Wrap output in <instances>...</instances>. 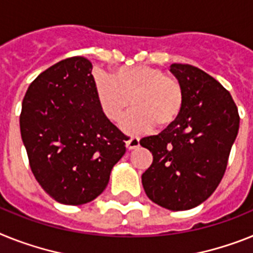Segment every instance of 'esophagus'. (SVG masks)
<instances>
[{
	"mask_svg": "<svg viewBox=\"0 0 253 253\" xmlns=\"http://www.w3.org/2000/svg\"><path fill=\"white\" fill-rule=\"evenodd\" d=\"M139 145H140V139L136 136L131 137V139H128L126 141V146L128 150L136 149V148H139Z\"/></svg>",
	"mask_w": 253,
	"mask_h": 253,
	"instance_id": "esophagus-1",
	"label": "esophagus"
}]
</instances>
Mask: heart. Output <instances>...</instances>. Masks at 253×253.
Instances as JSON below:
<instances>
[{"label":"heart","mask_w":253,"mask_h":253,"mask_svg":"<svg viewBox=\"0 0 253 253\" xmlns=\"http://www.w3.org/2000/svg\"><path fill=\"white\" fill-rule=\"evenodd\" d=\"M94 84L101 112L112 122L121 121L132 100L135 109L122 123L127 132H143L154 125L166 128L177 121L184 108L180 82L159 68H121L114 77L97 72Z\"/></svg>","instance_id":"obj_1"}]
</instances>
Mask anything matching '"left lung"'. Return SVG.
<instances>
[{
    "instance_id": "obj_1",
    "label": "left lung",
    "mask_w": 253,
    "mask_h": 253,
    "mask_svg": "<svg viewBox=\"0 0 253 253\" xmlns=\"http://www.w3.org/2000/svg\"><path fill=\"white\" fill-rule=\"evenodd\" d=\"M169 72L184 90V108L171 126L140 140L153 154L141 181L150 201L185 211L205 202L221 181L239 114L229 91L202 69L175 63Z\"/></svg>"
}]
</instances>
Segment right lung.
<instances>
[{
	"instance_id": "right-lung-1",
	"label": "right lung",
	"mask_w": 253,
	"mask_h": 253,
	"mask_svg": "<svg viewBox=\"0 0 253 253\" xmlns=\"http://www.w3.org/2000/svg\"><path fill=\"white\" fill-rule=\"evenodd\" d=\"M91 72L86 58L64 59L42 72L23 99L20 132L29 166L63 205L94 201L126 153L125 135L101 112Z\"/></svg>"
}]
</instances>
